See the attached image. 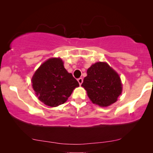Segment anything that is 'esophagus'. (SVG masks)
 I'll use <instances>...</instances> for the list:
<instances>
[{"mask_svg":"<svg viewBox=\"0 0 153 153\" xmlns=\"http://www.w3.org/2000/svg\"><path fill=\"white\" fill-rule=\"evenodd\" d=\"M77 81H78V82H79V83L80 85H81L82 84V83H83V79L82 78H79L78 79H77Z\"/></svg>","mask_w":153,"mask_h":153,"instance_id":"esophagus-1","label":"esophagus"}]
</instances>
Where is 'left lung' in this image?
<instances>
[{"label":"left lung","instance_id":"1","mask_svg":"<svg viewBox=\"0 0 153 153\" xmlns=\"http://www.w3.org/2000/svg\"><path fill=\"white\" fill-rule=\"evenodd\" d=\"M81 86L93 104L102 107L115 103L122 93L120 78L106 62H97L87 70Z\"/></svg>","mask_w":153,"mask_h":153}]
</instances>
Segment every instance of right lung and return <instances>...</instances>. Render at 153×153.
<instances>
[{
	"label": "right lung",
	"instance_id": "obj_1",
	"mask_svg": "<svg viewBox=\"0 0 153 153\" xmlns=\"http://www.w3.org/2000/svg\"><path fill=\"white\" fill-rule=\"evenodd\" d=\"M32 83L39 101L51 107L64 104L73 90L79 86L60 58H49L42 64L33 75Z\"/></svg>",
	"mask_w": 153,
	"mask_h": 153
}]
</instances>
